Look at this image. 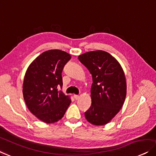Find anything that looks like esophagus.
<instances>
[{"label":"esophagus","instance_id":"esophagus-1","mask_svg":"<svg viewBox=\"0 0 156 156\" xmlns=\"http://www.w3.org/2000/svg\"><path fill=\"white\" fill-rule=\"evenodd\" d=\"M74 98L75 100H77V99H79V98H80V96H79L78 95H74Z\"/></svg>","mask_w":156,"mask_h":156}]
</instances>
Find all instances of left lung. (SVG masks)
Wrapping results in <instances>:
<instances>
[{
  "label": "left lung",
  "instance_id": "obj_1",
  "mask_svg": "<svg viewBox=\"0 0 156 156\" xmlns=\"http://www.w3.org/2000/svg\"><path fill=\"white\" fill-rule=\"evenodd\" d=\"M79 60L92 76L91 105L85 112L92 125L108 124L118 113L127 95L125 74L119 62L108 52L89 51L79 55Z\"/></svg>",
  "mask_w": 156,
  "mask_h": 156
}]
</instances>
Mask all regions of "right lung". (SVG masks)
I'll return each instance as SVG.
<instances>
[{"label": "right lung", "instance_id": "1", "mask_svg": "<svg viewBox=\"0 0 156 156\" xmlns=\"http://www.w3.org/2000/svg\"><path fill=\"white\" fill-rule=\"evenodd\" d=\"M71 55L53 49L44 52L33 60L27 69L22 93L28 109L46 123L62 118L71 103L58 88L62 86V72Z\"/></svg>", "mask_w": 156, "mask_h": 156}]
</instances>
